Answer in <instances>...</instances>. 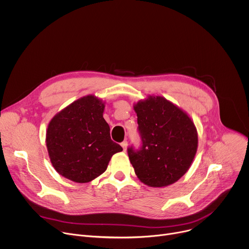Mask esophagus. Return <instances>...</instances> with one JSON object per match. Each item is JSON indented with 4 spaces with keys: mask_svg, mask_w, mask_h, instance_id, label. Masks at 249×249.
I'll return each mask as SVG.
<instances>
[{
    "mask_svg": "<svg viewBox=\"0 0 249 249\" xmlns=\"http://www.w3.org/2000/svg\"><path fill=\"white\" fill-rule=\"evenodd\" d=\"M127 145H128V143H127V141H123V142H122V143H121V146H122V148H123L124 152H126V150H127Z\"/></svg>",
    "mask_w": 249,
    "mask_h": 249,
    "instance_id": "34e87169",
    "label": "esophagus"
}]
</instances>
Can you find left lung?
I'll return each instance as SVG.
<instances>
[{
    "instance_id": "obj_1",
    "label": "left lung",
    "mask_w": 249,
    "mask_h": 249,
    "mask_svg": "<svg viewBox=\"0 0 249 249\" xmlns=\"http://www.w3.org/2000/svg\"><path fill=\"white\" fill-rule=\"evenodd\" d=\"M142 140L140 150L128 148L138 178L151 187H164L189 169L198 147L191 118L162 96L150 95L134 105Z\"/></svg>"
}]
</instances>
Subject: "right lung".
<instances>
[{
  "label": "right lung",
  "mask_w": 249,
  "mask_h": 249,
  "mask_svg": "<svg viewBox=\"0 0 249 249\" xmlns=\"http://www.w3.org/2000/svg\"><path fill=\"white\" fill-rule=\"evenodd\" d=\"M104 102L87 95L68 105L49 122L46 146L56 171L78 183L102 174L111 157L123 151L110 138Z\"/></svg>",
  "instance_id": "1"
}]
</instances>
